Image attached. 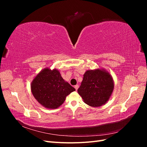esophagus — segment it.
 I'll use <instances>...</instances> for the list:
<instances>
[{
    "mask_svg": "<svg viewBox=\"0 0 147 147\" xmlns=\"http://www.w3.org/2000/svg\"><path fill=\"white\" fill-rule=\"evenodd\" d=\"M74 88H75V90H76V91H77V90H78V88H79V86L78 85V84H77V85H75V86H74Z\"/></svg>",
    "mask_w": 147,
    "mask_h": 147,
    "instance_id": "esophagus-1",
    "label": "esophagus"
}]
</instances>
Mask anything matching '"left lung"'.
<instances>
[{
	"label": "left lung",
	"instance_id": "left-lung-1",
	"mask_svg": "<svg viewBox=\"0 0 147 147\" xmlns=\"http://www.w3.org/2000/svg\"><path fill=\"white\" fill-rule=\"evenodd\" d=\"M114 90L112 75L104 69L88 70L83 75L78 93L85 104L98 107L107 103Z\"/></svg>",
	"mask_w": 147,
	"mask_h": 147
}]
</instances>
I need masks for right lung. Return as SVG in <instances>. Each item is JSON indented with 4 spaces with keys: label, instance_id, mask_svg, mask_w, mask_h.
Masks as SVG:
<instances>
[{
    "label": "right lung",
    "instance_id": "right-lung-1",
    "mask_svg": "<svg viewBox=\"0 0 147 147\" xmlns=\"http://www.w3.org/2000/svg\"><path fill=\"white\" fill-rule=\"evenodd\" d=\"M30 90L40 104L56 109L64 103L66 97L75 89L65 81L59 71L46 67L37 74L30 84Z\"/></svg>",
    "mask_w": 147,
    "mask_h": 147
}]
</instances>
